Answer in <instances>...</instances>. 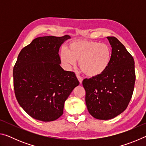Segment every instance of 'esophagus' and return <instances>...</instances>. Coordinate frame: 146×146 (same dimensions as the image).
<instances>
[{
  "label": "esophagus",
  "instance_id": "1",
  "mask_svg": "<svg viewBox=\"0 0 146 146\" xmlns=\"http://www.w3.org/2000/svg\"><path fill=\"white\" fill-rule=\"evenodd\" d=\"M76 77H77L78 80V81H79V82H80V84H82V80H83L82 78L81 77V76H79V75H77V76H76Z\"/></svg>",
  "mask_w": 146,
  "mask_h": 146
}]
</instances>
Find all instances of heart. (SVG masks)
Segmentation results:
<instances>
[{"label":"heart","instance_id":"b5f03b06","mask_svg":"<svg viewBox=\"0 0 146 146\" xmlns=\"http://www.w3.org/2000/svg\"><path fill=\"white\" fill-rule=\"evenodd\" d=\"M60 60L70 69L79 61V67L86 75L96 77L103 74L110 65L112 51L110 46L95 41L76 40L70 43L67 50L60 52Z\"/></svg>","mask_w":146,"mask_h":146}]
</instances>
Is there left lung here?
I'll return each mask as SVG.
<instances>
[{
    "instance_id": "1",
    "label": "left lung",
    "mask_w": 146,
    "mask_h": 146,
    "mask_svg": "<svg viewBox=\"0 0 146 146\" xmlns=\"http://www.w3.org/2000/svg\"><path fill=\"white\" fill-rule=\"evenodd\" d=\"M107 38L112 48L110 66L101 75L82 81L88 111L99 120L111 119L125 110L131 99L136 78L132 55L115 36Z\"/></svg>"
}]
</instances>
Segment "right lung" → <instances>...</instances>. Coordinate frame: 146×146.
Returning <instances> with one entry per match:
<instances>
[{
	"mask_svg": "<svg viewBox=\"0 0 146 146\" xmlns=\"http://www.w3.org/2000/svg\"><path fill=\"white\" fill-rule=\"evenodd\" d=\"M69 35L38 37L22 49L13 68L15 95L32 118L55 120L63 114L64 102L79 82L73 71L60 66L59 48Z\"/></svg>",
	"mask_w": 146,
	"mask_h": 146,
	"instance_id": "add662e5",
	"label": "right lung"
}]
</instances>
